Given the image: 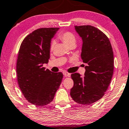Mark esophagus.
Listing matches in <instances>:
<instances>
[{"mask_svg":"<svg viewBox=\"0 0 129 129\" xmlns=\"http://www.w3.org/2000/svg\"><path fill=\"white\" fill-rule=\"evenodd\" d=\"M63 75H64V76H65V77H70L71 76V73L67 72H63Z\"/></svg>","mask_w":129,"mask_h":129,"instance_id":"34e87169","label":"esophagus"}]
</instances>
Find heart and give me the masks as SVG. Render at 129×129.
Segmentation results:
<instances>
[{
    "label": "heart",
    "instance_id": "1",
    "mask_svg": "<svg viewBox=\"0 0 129 129\" xmlns=\"http://www.w3.org/2000/svg\"><path fill=\"white\" fill-rule=\"evenodd\" d=\"M58 38L60 39L61 41H62L65 44H66L68 46H70L73 44L75 45L76 42V38L75 34L69 31L60 33L58 35ZM54 45L55 44L54 42L51 43L50 47V50L53 49Z\"/></svg>",
    "mask_w": 129,
    "mask_h": 129
}]
</instances>
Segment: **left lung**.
Masks as SVG:
<instances>
[{
	"label": "left lung",
	"instance_id": "8db88e82",
	"mask_svg": "<svg viewBox=\"0 0 129 129\" xmlns=\"http://www.w3.org/2000/svg\"><path fill=\"white\" fill-rule=\"evenodd\" d=\"M83 40L81 57L85 66L83 77L71 75L74 85L70 94L79 104L89 105L101 99L111 82L114 71V53L107 36L90 25L75 26Z\"/></svg>",
	"mask_w": 129,
	"mask_h": 129
}]
</instances>
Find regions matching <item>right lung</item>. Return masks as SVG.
<instances>
[{"mask_svg":"<svg viewBox=\"0 0 129 129\" xmlns=\"http://www.w3.org/2000/svg\"><path fill=\"white\" fill-rule=\"evenodd\" d=\"M58 29L38 28L26 36L20 45L17 62L18 83L26 99L34 105L49 104L62 81V73L43 67L48 62L51 40Z\"/></svg>","mask_w":129,"mask_h":129,"instance_id":"obj_1","label":"right lung"}]
</instances>
